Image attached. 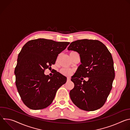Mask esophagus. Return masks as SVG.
Here are the masks:
<instances>
[{
  "label": "esophagus",
  "mask_w": 130,
  "mask_h": 130,
  "mask_svg": "<svg viewBox=\"0 0 130 130\" xmlns=\"http://www.w3.org/2000/svg\"><path fill=\"white\" fill-rule=\"evenodd\" d=\"M67 81H70V78L69 77H68V78H67Z\"/></svg>",
  "instance_id": "esophagus-1"
}]
</instances>
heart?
I'll list each match as a JSON object with an SVG mask.
<instances>
[{
  "label": "heart",
  "mask_w": 130,
  "mask_h": 130,
  "mask_svg": "<svg viewBox=\"0 0 130 130\" xmlns=\"http://www.w3.org/2000/svg\"><path fill=\"white\" fill-rule=\"evenodd\" d=\"M76 53H77V52L74 51H72L71 52H70L69 53V56L71 58V57H72L73 54H75ZM61 73L62 74H63V75L65 76H70L71 74L73 72V71L70 69H67V68H62L61 70Z\"/></svg>",
  "instance_id": "1"
}]
</instances>
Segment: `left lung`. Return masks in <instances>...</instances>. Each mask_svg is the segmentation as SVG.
I'll use <instances>...</instances> for the list:
<instances>
[{
  "label": "left lung",
  "mask_w": 130,
  "mask_h": 130,
  "mask_svg": "<svg viewBox=\"0 0 130 130\" xmlns=\"http://www.w3.org/2000/svg\"><path fill=\"white\" fill-rule=\"evenodd\" d=\"M67 49L78 52L82 63L71 79L75 84L69 92L71 100L86 111L101 108L112 88L115 78L112 54L98 40H77L71 43ZM83 77H88L89 80L82 82Z\"/></svg>",
  "instance_id": "left-lung-1"
}]
</instances>
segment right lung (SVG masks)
I'll use <instances>...</instances> for the list:
<instances>
[{
    "mask_svg": "<svg viewBox=\"0 0 130 130\" xmlns=\"http://www.w3.org/2000/svg\"><path fill=\"white\" fill-rule=\"evenodd\" d=\"M69 42L39 39L28 42L18 54L15 68V84L24 103L29 108L41 109L52 102L58 89L67 78L55 70L52 77L44 74L54 64L58 55Z\"/></svg>",
    "mask_w": 130,
    "mask_h": 130,
    "instance_id": "right-lung-1",
    "label": "right lung"
}]
</instances>
